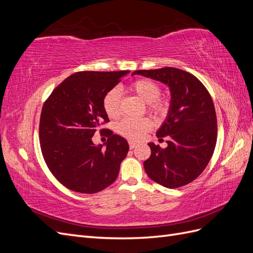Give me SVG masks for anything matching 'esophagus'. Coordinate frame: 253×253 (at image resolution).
<instances>
[{
	"instance_id": "obj_1",
	"label": "esophagus",
	"mask_w": 253,
	"mask_h": 253,
	"mask_svg": "<svg viewBox=\"0 0 253 253\" xmlns=\"http://www.w3.org/2000/svg\"><path fill=\"white\" fill-rule=\"evenodd\" d=\"M128 145H129V149H134L136 145H137V142H135V141H129L128 142Z\"/></svg>"
}]
</instances>
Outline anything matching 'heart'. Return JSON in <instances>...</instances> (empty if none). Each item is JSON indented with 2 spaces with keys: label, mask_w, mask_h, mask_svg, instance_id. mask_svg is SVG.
<instances>
[{
  "label": "heart",
  "mask_w": 253,
  "mask_h": 253,
  "mask_svg": "<svg viewBox=\"0 0 253 253\" xmlns=\"http://www.w3.org/2000/svg\"><path fill=\"white\" fill-rule=\"evenodd\" d=\"M134 94L147 103L148 111L156 118H162L169 109V103L159 98L160 87L157 83L148 79H139L129 85ZM120 93L117 88H112L103 98V109L110 118L120 115ZM151 121L147 118H126L118 125V132L129 139H139L151 128Z\"/></svg>",
  "instance_id": "heart-1"
}]
</instances>
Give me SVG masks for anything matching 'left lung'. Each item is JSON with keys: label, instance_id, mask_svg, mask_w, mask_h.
<instances>
[{"label": "left lung", "instance_id": "left-lung-1", "mask_svg": "<svg viewBox=\"0 0 253 253\" xmlns=\"http://www.w3.org/2000/svg\"><path fill=\"white\" fill-rule=\"evenodd\" d=\"M169 87L168 115L158 128L159 140L168 136V147L149 142L151 156L143 163L149 177L166 188L193 181L208 166L217 137L216 114L212 98L195 76L175 67L135 71Z\"/></svg>", "mask_w": 253, "mask_h": 253}]
</instances>
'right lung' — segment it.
Instances as JSON below:
<instances>
[{
	"mask_svg": "<svg viewBox=\"0 0 253 253\" xmlns=\"http://www.w3.org/2000/svg\"><path fill=\"white\" fill-rule=\"evenodd\" d=\"M129 71L79 72L67 77L45 101L40 118L41 150L48 169L63 186L91 194L116 180L127 141L108 129L103 144L91 140L109 117L105 94Z\"/></svg>",
	"mask_w": 253,
	"mask_h": 253,
	"instance_id": "right-lung-1",
	"label": "right lung"
}]
</instances>
